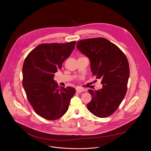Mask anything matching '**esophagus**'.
<instances>
[{"label": "esophagus", "mask_w": 151, "mask_h": 151, "mask_svg": "<svg viewBox=\"0 0 151 151\" xmlns=\"http://www.w3.org/2000/svg\"><path fill=\"white\" fill-rule=\"evenodd\" d=\"M84 91H85V90H84L83 89H82V88H78L76 89V92H77L78 93H81V92H83Z\"/></svg>", "instance_id": "esophagus-1"}]
</instances>
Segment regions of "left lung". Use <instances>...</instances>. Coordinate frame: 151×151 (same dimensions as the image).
Here are the masks:
<instances>
[{
	"instance_id": "8db88e82",
	"label": "left lung",
	"mask_w": 151,
	"mask_h": 151,
	"mask_svg": "<svg viewBox=\"0 0 151 151\" xmlns=\"http://www.w3.org/2000/svg\"><path fill=\"white\" fill-rule=\"evenodd\" d=\"M76 47L89 59L92 74L103 85L98 91L89 89L92 98L88 109L97 117H108L126 95L129 77L128 59L116 45L103 37L81 40Z\"/></svg>"
}]
</instances>
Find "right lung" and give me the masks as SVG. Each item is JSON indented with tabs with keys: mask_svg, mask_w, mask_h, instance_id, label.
Returning <instances> with one entry per match:
<instances>
[{
	"mask_svg": "<svg viewBox=\"0 0 151 151\" xmlns=\"http://www.w3.org/2000/svg\"><path fill=\"white\" fill-rule=\"evenodd\" d=\"M76 41L65 43H42L26 58L22 68V84L35 112L44 119L56 120L68 111L76 90L59 87L54 73L70 56Z\"/></svg>",
	"mask_w": 151,
	"mask_h": 151,
	"instance_id": "right-lung-1",
	"label": "right lung"
}]
</instances>
